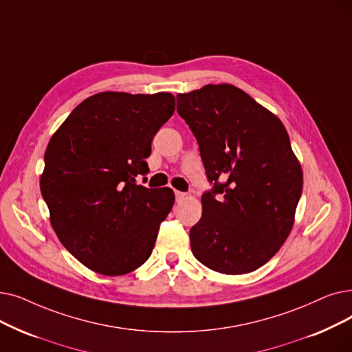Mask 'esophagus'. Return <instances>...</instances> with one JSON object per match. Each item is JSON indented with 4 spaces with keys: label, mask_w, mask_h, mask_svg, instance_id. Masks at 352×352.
<instances>
[{
    "label": "esophagus",
    "mask_w": 352,
    "mask_h": 352,
    "mask_svg": "<svg viewBox=\"0 0 352 352\" xmlns=\"http://www.w3.org/2000/svg\"><path fill=\"white\" fill-rule=\"evenodd\" d=\"M187 197V194L186 192H181V191H175V198H177V201H181V200H184V198Z\"/></svg>",
    "instance_id": "obj_1"
}]
</instances>
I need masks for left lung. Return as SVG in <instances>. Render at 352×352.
<instances>
[{"instance_id": "1", "label": "left lung", "mask_w": 352, "mask_h": 352, "mask_svg": "<svg viewBox=\"0 0 352 352\" xmlns=\"http://www.w3.org/2000/svg\"><path fill=\"white\" fill-rule=\"evenodd\" d=\"M208 181L192 254L211 270L249 273L278 253L292 230L302 168L280 119L233 85L177 95Z\"/></svg>"}]
</instances>
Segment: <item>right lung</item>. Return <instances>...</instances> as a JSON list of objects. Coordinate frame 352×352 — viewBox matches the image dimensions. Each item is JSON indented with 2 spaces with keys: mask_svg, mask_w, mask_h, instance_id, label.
I'll return each instance as SVG.
<instances>
[{
  "mask_svg": "<svg viewBox=\"0 0 352 352\" xmlns=\"http://www.w3.org/2000/svg\"><path fill=\"white\" fill-rule=\"evenodd\" d=\"M175 111L166 91H102L76 106L47 145L40 190L63 246L86 267L120 276L144 265L174 206L171 188L136 184L151 142Z\"/></svg>",
  "mask_w": 352,
  "mask_h": 352,
  "instance_id": "add662e5",
  "label": "right lung"
}]
</instances>
